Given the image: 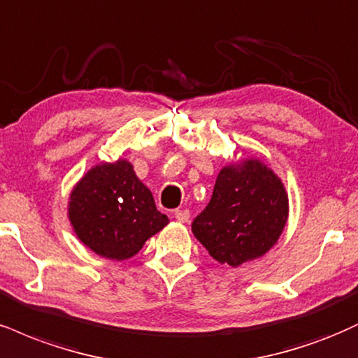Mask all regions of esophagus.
<instances>
[{
	"label": "esophagus",
	"mask_w": 358,
	"mask_h": 358,
	"mask_svg": "<svg viewBox=\"0 0 358 358\" xmlns=\"http://www.w3.org/2000/svg\"><path fill=\"white\" fill-rule=\"evenodd\" d=\"M175 218L180 223H187L190 220V212L188 210H175Z\"/></svg>",
	"instance_id": "obj_1"
}]
</instances>
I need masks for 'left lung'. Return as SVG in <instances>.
Segmentation results:
<instances>
[{
  "mask_svg": "<svg viewBox=\"0 0 358 358\" xmlns=\"http://www.w3.org/2000/svg\"><path fill=\"white\" fill-rule=\"evenodd\" d=\"M288 220V195L280 176L258 158L228 163L210 203L192 223L195 238L220 264L240 266L264 257Z\"/></svg>",
  "mask_w": 358,
  "mask_h": 358,
  "instance_id": "obj_1",
  "label": "left lung"
}]
</instances>
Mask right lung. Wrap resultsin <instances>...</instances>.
<instances>
[{"label": "right lung", "instance_id": "right-lung-1", "mask_svg": "<svg viewBox=\"0 0 358 358\" xmlns=\"http://www.w3.org/2000/svg\"><path fill=\"white\" fill-rule=\"evenodd\" d=\"M73 231L92 252L108 260L135 257L170 220L124 158L90 168L68 200Z\"/></svg>", "mask_w": 358, "mask_h": 358}]
</instances>
